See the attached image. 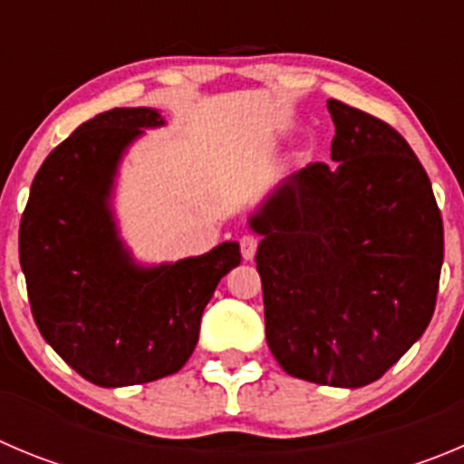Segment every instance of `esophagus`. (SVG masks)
<instances>
[{"instance_id":"esophagus-1","label":"esophagus","mask_w":464,"mask_h":464,"mask_svg":"<svg viewBox=\"0 0 464 464\" xmlns=\"http://www.w3.org/2000/svg\"><path fill=\"white\" fill-rule=\"evenodd\" d=\"M256 246H258L256 236H242L240 237L242 258H245V261H254V256H256Z\"/></svg>"}]
</instances>
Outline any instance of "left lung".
Returning <instances> with one entry per match:
<instances>
[{
    "instance_id": "8db88e82",
    "label": "left lung",
    "mask_w": 464,
    "mask_h": 464,
    "mask_svg": "<svg viewBox=\"0 0 464 464\" xmlns=\"http://www.w3.org/2000/svg\"><path fill=\"white\" fill-rule=\"evenodd\" d=\"M334 164L281 180L249 215L263 237L266 339L281 369L327 387L382 378L432 318L444 227L410 144L384 121L327 101Z\"/></svg>"
}]
</instances>
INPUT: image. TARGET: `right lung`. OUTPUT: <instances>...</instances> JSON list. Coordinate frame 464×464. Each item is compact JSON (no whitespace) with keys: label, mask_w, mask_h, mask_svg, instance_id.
<instances>
[{"label":"right lung","mask_w":464,"mask_h":464,"mask_svg":"<svg viewBox=\"0 0 464 464\" xmlns=\"http://www.w3.org/2000/svg\"><path fill=\"white\" fill-rule=\"evenodd\" d=\"M150 107H116L82 123L38 169L20 222V266L43 339L82 378L130 387L179 373L194 353L206 304L240 266V245L144 266L119 233V167Z\"/></svg>","instance_id":"right-lung-1"}]
</instances>
